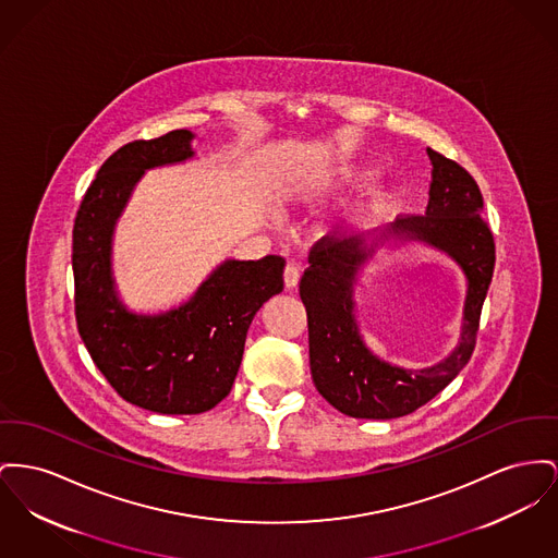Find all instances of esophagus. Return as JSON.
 I'll use <instances>...</instances> for the list:
<instances>
[{
	"instance_id": "1",
	"label": "esophagus",
	"mask_w": 558,
	"mask_h": 558,
	"mask_svg": "<svg viewBox=\"0 0 558 558\" xmlns=\"http://www.w3.org/2000/svg\"><path fill=\"white\" fill-rule=\"evenodd\" d=\"M299 278H301V269L293 265V263H289L287 265V269H284V287L289 289V291H293L296 284H299Z\"/></svg>"
}]
</instances>
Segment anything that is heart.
Instances as JSON below:
<instances>
[{"mask_svg":"<svg viewBox=\"0 0 558 558\" xmlns=\"http://www.w3.org/2000/svg\"><path fill=\"white\" fill-rule=\"evenodd\" d=\"M375 174L377 168L373 166L343 165L323 168L296 190V199L303 206H318L350 196L364 186L365 190L345 210L337 228L341 233L364 230L388 217L400 202V187L388 179L373 181Z\"/></svg>","mask_w":558,"mask_h":558,"instance_id":"heart-1","label":"heart"}]
</instances>
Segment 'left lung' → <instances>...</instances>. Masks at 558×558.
<instances>
[{
    "label": "left lung",
    "instance_id": "8db88e82",
    "mask_svg": "<svg viewBox=\"0 0 558 558\" xmlns=\"http://www.w3.org/2000/svg\"><path fill=\"white\" fill-rule=\"evenodd\" d=\"M432 179L426 213L400 217L381 230L348 240L323 238L310 253L299 295L307 312L310 368L316 390L356 420H393L442 392L468 364L495 265L492 230L483 219L476 181L458 162L427 147ZM404 243L447 254L466 278L457 348L432 367L404 369L377 357L361 337L355 289L378 255Z\"/></svg>",
    "mask_w": 558,
    "mask_h": 558
}]
</instances>
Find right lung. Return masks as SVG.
Wrapping results in <instances>:
<instances>
[{
	"instance_id": "right-lung-1",
	"label": "right lung",
	"mask_w": 558,
	"mask_h": 558,
	"mask_svg": "<svg viewBox=\"0 0 558 558\" xmlns=\"http://www.w3.org/2000/svg\"><path fill=\"white\" fill-rule=\"evenodd\" d=\"M196 134L172 131L120 147L88 187L73 226L75 318L111 388L162 415L210 411L230 393L246 330L263 303L282 293L284 259H223L194 295L162 312L131 310L113 276V235L147 170L196 158Z\"/></svg>"
}]
</instances>
